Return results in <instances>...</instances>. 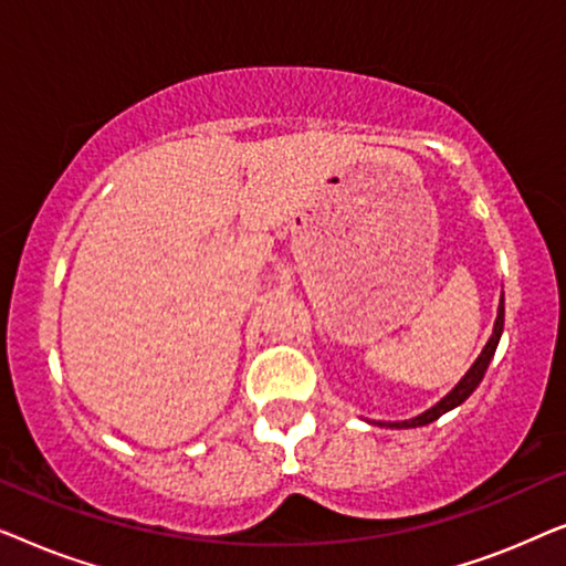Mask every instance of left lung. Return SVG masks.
<instances>
[{
    "instance_id": "obj_1",
    "label": "left lung",
    "mask_w": 566,
    "mask_h": 566,
    "mask_svg": "<svg viewBox=\"0 0 566 566\" xmlns=\"http://www.w3.org/2000/svg\"><path fill=\"white\" fill-rule=\"evenodd\" d=\"M502 327H505V296H500V306H497V319H494V327H492V335L486 339V345L482 347V353H479V358L471 363V368L463 374V378L459 384L453 386L451 391L446 394L443 399L438 401V405H432L430 409H424L417 417H409V420H397V422H376L381 424V428H391V430H407V428H422V424H430L436 422L440 415L451 412L459 405H463L479 384H482V378L486 374V368H490V363L494 358V350H497L500 345V337H502Z\"/></svg>"
}]
</instances>
